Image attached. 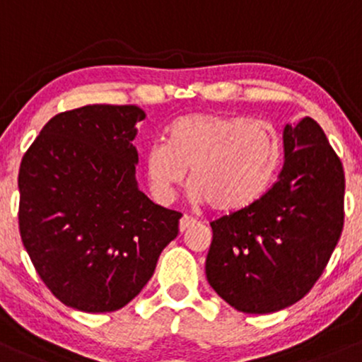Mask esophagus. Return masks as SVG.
<instances>
[{"instance_id": "obj_1", "label": "esophagus", "mask_w": 362, "mask_h": 362, "mask_svg": "<svg viewBox=\"0 0 362 362\" xmlns=\"http://www.w3.org/2000/svg\"><path fill=\"white\" fill-rule=\"evenodd\" d=\"M194 224H197V218L189 217V215H182L181 221H180V230H181V233H185L188 227H192Z\"/></svg>"}]
</instances>
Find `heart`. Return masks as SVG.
<instances>
[{"label": "heart", "mask_w": 362, "mask_h": 362, "mask_svg": "<svg viewBox=\"0 0 362 362\" xmlns=\"http://www.w3.org/2000/svg\"><path fill=\"white\" fill-rule=\"evenodd\" d=\"M280 164V141L269 124L241 116L193 112L168 129L165 144L152 145L144 168L157 202H173L189 177L194 200L218 214H238L269 189Z\"/></svg>", "instance_id": "obj_1"}]
</instances>
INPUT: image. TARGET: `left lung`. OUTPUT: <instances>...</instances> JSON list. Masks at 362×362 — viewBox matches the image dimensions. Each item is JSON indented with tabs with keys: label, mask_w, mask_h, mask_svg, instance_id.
Returning a JSON list of instances; mask_svg holds the SVG:
<instances>
[{
	"label": "left lung",
	"mask_w": 362,
	"mask_h": 362,
	"mask_svg": "<svg viewBox=\"0 0 362 362\" xmlns=\"http://www.w3.org/2000/svg\"><path fill=\"white\" fill-rule=\"evenodd\" d=\"M344 168L311 117L284 128L279 181L250 209L212 226L206 280L234 310L267 315L303 299L344 227Z\"/></svg>",
	"instance_id": "8db88e82"
}]
</instances>
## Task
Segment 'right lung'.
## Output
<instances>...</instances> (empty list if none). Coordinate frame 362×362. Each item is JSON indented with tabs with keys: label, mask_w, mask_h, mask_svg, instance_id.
Returning <instances> with one entry per match:
<instances>
[{
	"label": "right lung",
	"mask_w": 362,
	"mask_h": 362,
	"mask_svg": "<svg viewBox=\"0 0 362 362\" xmlns=\"http://www.w3.org/2000/svg\"><path fill=\"white\" fill-rule=\"evenodd\" d=\"M138 105L93 104L51 117L23 156L18 226L39 277L85 313L140 294L181 214L138 189Z\"/></svg>",
	"instance_id": "add662e5"
}]
</instances>
